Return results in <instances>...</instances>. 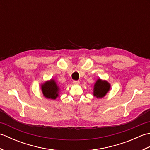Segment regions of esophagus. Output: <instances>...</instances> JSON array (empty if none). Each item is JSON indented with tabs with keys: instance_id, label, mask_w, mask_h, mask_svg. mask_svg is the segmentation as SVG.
Segmentation results:
<instances>
[{
	"instance_id": "34e87169",
	"label": "esophagus",
	"mask_w": 150,
	"mask_h": 150,
	"mask_svg": "<svg viewBox=\"0 0 150 150\" xmlns=\"http://www.w3.org/2000/svg\"><path fill=\"white\" fill-rule=\"evenodd\" d=\"M73 83L75 85H79V84H80V82H79V81H73Z\"/></svg>"
}]
</instances>
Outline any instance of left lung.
<instances>
[{"label": "left lung", "instance_id": "obj_1", "mask_svg": "<svg viewBox=\"0 0 150 150\" xmlns=\"http://www.w3.org/2000/svg\"><path fill=\"white\" fill-rule=\"evenodd\" d=\"M110 87L111 86L109 82L98 79L94 85L93 95L97 98H103L110 91Z\"/></svg>", "mask_w": 150, "mask_h": 150}]
</instances>
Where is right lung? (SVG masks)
I'll list each match as a JSON object with an SVG mask.
<instances>
[{"label":"right lung","mask_w":150,"mask_h":150,"mask_svg":"<svg viewBox=\"0 0 150 150\" xmlns=\"http://www.w3.org/2000/svg\"><path fill=\"white\" fill-rule=\"evenodd\" d=\"M41 90L43 95L50 99H55L59 97L60 88L54 79H51L41 85Z\"/></svg>","instance_id":"right-lung-1"}]
</instances>
